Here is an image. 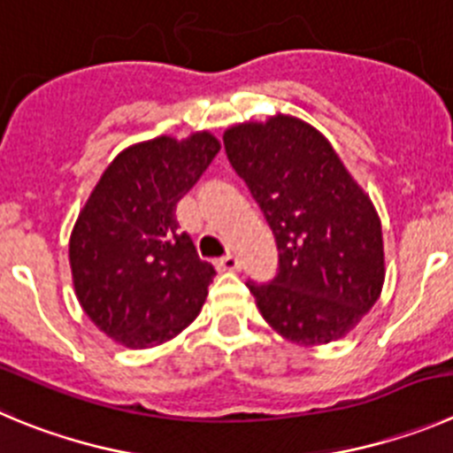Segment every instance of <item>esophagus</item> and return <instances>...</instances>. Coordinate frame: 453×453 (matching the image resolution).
I'll return each mask as SVG.
<instances>
[{
    "label": "esophagus",
    "instance_id": "obj_1",
    "mask_svg": "<svg viewBox=\"0 0 453 453\" xmlns=\"http://www.w3.org/2000/svg\"><path fill=\"white\" fill-rule=\"evenodd\" d=\"M219 270H239V259L234 255H226L221 259H217Z\"/></svg>",
    "mask_w": 453,
    "mask_h": 453
}]
</instances>
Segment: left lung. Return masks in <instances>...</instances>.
<instances>
[{
    "mask_svg": "<svg viewBox=\"0 0 453 453\" xmlns=\"http://www.w3.org/2000/svg\"><path fill=\"white\" fill-rule=\"evenodd\" d=\"M223 145L277 241V274L246 284L264 319L297 344L344 337L384 284L382 226L371 198L331 142L297 118L236 125Z\"/></svg>",
    "mask_w": 453,
    "mask_h": 453,
    "instance_id": "8db88e82",
    "label": "left lung"
}]
</instances>
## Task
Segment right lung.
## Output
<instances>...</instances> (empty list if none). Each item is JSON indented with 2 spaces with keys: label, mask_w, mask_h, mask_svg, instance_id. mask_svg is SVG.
<instances>
[{
  "label": "right lung",
  "mask_w": 453,
  "mask_h": 453,
  "mask_svg": "<svg viewBox=\"0 0 453 453\" xmlns=\"http://www.w3.org/2000/svg\"><path fill=\"white\" fill-rule=\"evenodd\" d=\"M219 150L207 131L129 147L75 221L69 246L75 293L91 322L127 349L172 340L205 302L217 273L179 230L174 212Z\"/></svg>",
  "instance_id": "1"
}]
</instances>
